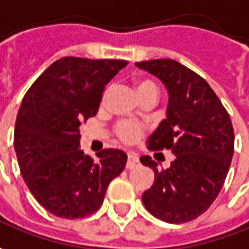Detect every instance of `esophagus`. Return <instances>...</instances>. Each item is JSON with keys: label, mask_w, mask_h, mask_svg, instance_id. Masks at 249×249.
Instances as JSON below:
<instances>
[{"label": "esophagus", "mask_w": 249, "mask_h": 249, "mask_svg": "<svg viewBox=\"0 0 249 249\" xmlns=\"http://www.w3.org/2000/svg\"><path fill=\"white\" fill-rule=\"evenodd\" d=\"M139 164V157H138V154H135V153H128V161H126V168L128 169H132L136 165Z\"/></svg>", "instance_id": "esophagus-1"}]
</instances>
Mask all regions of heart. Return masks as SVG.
Wrapping results in <instances>:
<instances>
[{
    "label": "heart",
    "mask_w": 249,
    "mask_h": 249,
    "mask_svg": "<svg viewBox=\"0 0 249 249\" xmlns=\"http://www.w3.org/2000/svg\"><path fill=\"white\" fill-rule=\"evenodd\" d=\"M136 89H138V93H139L141 90H157V88H156V85L151 81H142L138 84ZM106 95H107V92H105V95H103V102H105V99H106ZM143 131H144V125L142 124V123H139V121L128 120V118L120 120V121L114 125V132H116L117 138H118L120 141L125 142V143H133V142L138 141L142 136Z\"/></svg>",
    "instance_id": "heart-1"
}]
</instances>
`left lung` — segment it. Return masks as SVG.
I'll return each instance as SVG.
<instances>
[{
  "instance_id": "1",
  "label": "left lung",
  "mask_w": 249,
  "mask_h": 249,
  "mask_svg": "<svg viewBox=\"0 0 249 249\" xmlns=\"http://www.w3.org/2000/svg\"><path fill=\"white\" fill-rule=\"evenodd\" d=\"M135 65L160 78L169 95L167 118L149 138V147L175 154L168 169H159L150 156L141 157L156 175L142 201L164 222H190L210 208L223 187L234 151L231 120L210 84L179 62Z\"/></svg>"
}]
</instances>
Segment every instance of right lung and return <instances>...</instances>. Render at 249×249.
<instances>
[{
    "mask_svg": "<svg viewBox=\"0 0 249 249\" xmlns=\"http://www.w3.org/2000/svg\"><path fill=\"white\" fill-rule=\"evenodd\" d=\"M126 60L67 56L53 62L26 92L13 144L23 179L52 215L77 219L100 208L108 183L124 171L126 154L78 149L80 125L96 116L105 87Z\"/></svg>",
    "mask_w": 249,
    "mask_h": 249,
    "instance_id": "1",
    "label": "right lung"
}]
</instances>
